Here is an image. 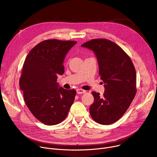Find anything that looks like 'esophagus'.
I'll use <instances>...</instances> for the list:
<instances>
[{
    "label": "esophagus",
    "instance_id": "1",
    "mask_svg": "<svg viewBox=\"0 0 157 157\" xmlns=\"http://www.w3.org/2000/svg\"><path fill=\"white\" fill-rule=\"evenodd\" d=\"M86 92V90H83V89H78L77 90V94H84Z\"/></svg>",
    "mask_w": 157,
    "mask_h": 157
}]
</instances>
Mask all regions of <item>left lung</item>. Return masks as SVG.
Instances as JSON below:
<instances>
[{"instance_id":"8db88e82","label":"left lung","mask_w":157,"mask_h":157,"mask_svg":"<svg viewBox=\"0 0 157 157\" xmlns=\"http://www.w3.org/2000/svg\"><path fill=\"white\" fill-rule=\"evenodd\" d=\"M82 47L96 55L99 74L104 82L103 96L93 92L94 103L90 114L102 125L112 124L121 118L129 107L136 93V73L134 64L124 50L115 43L100 39L88 41Z\"/></svg>"}]
</instances>
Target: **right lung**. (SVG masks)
I'll return each instance as SVG.
<instances>
[{
  "instance_id": "add662e5",
  "label": "right lung",
  "mask_w": 157,
  "mask_h": 157,
  "mask_svg": "<svg viewBox=\"0 0 157 157\" xmlns=\"http://www.w3.org/2000/svg\"><path fill=\"white\" fill-rule=\"evenodd\" d=\"M77 42L44 40L30 51L24 62L20 87L25 103L33 116L44 124L56 125L67 117L76 95L57 82L63 75V62Z\"/></svg>"
}]
</instances>
